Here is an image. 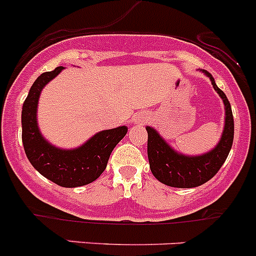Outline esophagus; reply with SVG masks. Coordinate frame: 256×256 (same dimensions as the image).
Returning a JSON list of instances; mask_svg holds the SVG:
<instances>
[{"instance_id": "1", "label": "esophagus", "mask_w": 256, "mask_h": 256, "mask_svg": "<svg viewBox=\"0 0 256 256\" xmlns=\"http://www.w3.org/2000/svg\"><path fill=\"white\" fill-rule=\"evenodd\" d=\"M144 121H145V117H142V116H139V117H135V118H134V122H136V124L144 122Z\"/></svg>"}]
</instances>
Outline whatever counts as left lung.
<instances>
[{
	"label": "left lung",
	"instance_id": "left-lung-1",
	"mask_svg": "<svg viewBox=\"0 0 256 256\" xmlns=\"http://www.w3.org/2000/svg\"><path fill=\"white\" fill-rule=\"evenodd\" d=\"M202 72L210 77L214 90L225 104V128L218 144L211 152L196 156L176 152L156 130L146 126L150 170L159 182L169 187L193 188L208 182L224 166L232 146L234 117L230 102L225 93L217 87L211 74L206 70Z\"/></svg>",
	"mask_w": 256,
	"mask_h": 256
}]
</instances>
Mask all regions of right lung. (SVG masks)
I'll list each match as a JSON object with an SVG mask.
<instances>
[{"instance_id": "1", "label": "right lung", "mask_w": 256, "mask_h": 256, "mask_svg": "<svg viewBox=\"0 0 256 256\" xmlns=\"http://www.w3.org/2000/svg\"><path fill=\"white\" fill-rule=\"evenodd\" d=\"M64 66L45 72L31 86L22 104V144L31 166L42 176L60 187L74 188L92 183L107 166L112 150L128 132L126 126L104 130L76 149H59L42 138L38 128L36 112L42 90Z\"/></svg>"}]
</instances>
